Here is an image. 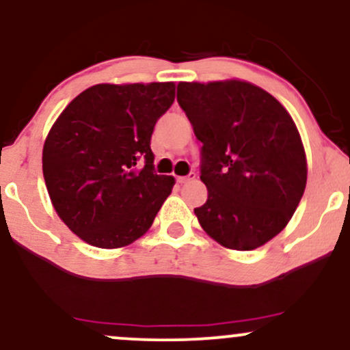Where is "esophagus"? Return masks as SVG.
Masks as SVG:
<instances>
[{
  "mask_svg": "<svg viewBox=\"0 0 350 350\" xmlns=\"http://www.w3.org/2000/svg\"><path fill=\"white\" fill-rule=\"evenodd\" d=\"M192 179H196V172H189L187 176H178L179 184H184V183H187V180H192Z\"/></svg>",
  "mask_w": 350,
  "mask_h": 350,
  "instance_id": "1",
  "label": "esophagus"
}]
</instances>
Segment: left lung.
I'll return each instance as SVG.
<instances>
[{
	"label": "left lung",
	"mask_w": 350,
	"mask_h": 350,
	"mask_svg": "<svg viewBox=\"0 0 350 350\" xmlns=\"http://www.w3.org/2000/svg\"><path fill=\"white\" fill-rule=\"evenodd\" d=\"M178 103L202 143L207 200L194 208L199 224L232 250L262 247L286 227L306 187V154L290 113L240 80L180 82Z\"/></svg>",
	"instance_id": "1"
}]
</instances>
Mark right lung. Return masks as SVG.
<instances>
[{
    "label": "right lung",
    "instance_id": "right-lung-1",
    "mask_svg": "<svg viewBox=\"0 0 350 350\" xmlns=\"http://www.w3.org/2000/svg\"><path fill=\"white\" fill-rule=\"evenodd\" d=\"M174 102V83H98L51 128L42 172L52 206L83 242L120 248L146 234L174 186L154 171L151 135Z\"/></svg>",
    "mask_w": 350,
    "mask_h": 350
}]
</instances>
